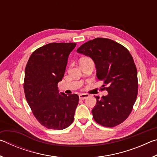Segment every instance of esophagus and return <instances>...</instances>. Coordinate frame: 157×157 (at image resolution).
<instances>
[{
	"label": "esophagus",
	"mask_w": 157,
	"mask_h": 157,
	"mask_svg": "<svg viewBox=\"0 0 157 157\" xmlns=\"http://www.w3.org/2000/svg\"><path fill=\"white\" fill-rule=\"evenodd\" d=\"M89 97V95L86 94H81L79 95V98L80 100H84Z\"/></svg>",
	"instance_id": "1"
}]
</instances>
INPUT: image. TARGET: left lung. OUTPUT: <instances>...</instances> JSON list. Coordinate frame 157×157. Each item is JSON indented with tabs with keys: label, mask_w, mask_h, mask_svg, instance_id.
<instances>
[{
	"label": "left lung",
	"mask_w": 157,
	"mask_h": 157,
	"mask_svg": "<svg viewBox=\"0 0 157 157\" xmlns=\"http://www.w3.org/2000/svg\"><path fill=\"white\" fill-rule=\"evenodd\" d=\"M77 52L92 58L98 78L104 84L100 90L108 92L101 99L95 96L94 121L104 127L118 125L128 118L137 98V70L132 56L123 45L106 38L87 41Z\"/></svg>",
	"instance_id": "1"
}]
</instances>
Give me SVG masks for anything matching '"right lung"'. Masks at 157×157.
Wrapping results in <instances>:
<instances>
[{
    "mask_svg": "<svg viewBox=\"0 0 157 157\" xmlns=\"http://www.w3.org/2000/svg\"><path fill=\"white\" fill-rule=\"evenodd\" d=\"M75 43H50L32 53L25 69L26 100L33 115L48 129H63L73 123L79 96L58 94L68 57Z\"/></svg>",
    "mask_w": 157,
    "mask_h": 157,
    "instance_id": "add662e5",
    "label": "right lung"
}]
</instances>
